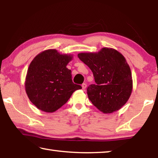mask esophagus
Masks as SVG:
<instances>
[{
    "label": "esophagus",
    "mask_w": 158,
    "mask_h": 158,
    "mask_svg": "<svg viewBox=\"0 0 158 158\" xmlns=\"http://www.w3.org/2000/svg\"><path fill=\"white\" fill-rule=\"evenodd\" d=\"M81 87H82V89L83 90H85V88H86V84H83L81 85Z\"/></svg>",
    "instance_id": "34e87169"
}]
</instances>
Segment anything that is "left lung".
<instances>
[{"instance_id":"obj_1","label":"left lung","mask_w":158,"mask_h":158,"mask_svg":"<svg viewBox=\"0 0 158 158\" xmlns=\"http://www.w3.org/2000/svg\"><path fill=\"white\" fill-rule=\"evenodd\" d=\"M78 57L94 76L95 84L87 89L93 105L105 114L121 109L132 90V73L123 56L114 49L105 47L98 53H80Z\"/></svg>"}]
</instances>
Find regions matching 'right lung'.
Wrapping results in <instances>:
<instances>
[{
  "label": "right lung",
  "mask_w": 158,
  "mask_h": 158,
  "mask_svg": "<svg viewBox=\"0 0 158 158\" xmlns=\"http://www.w3.org/2000/svg\"><path fill=\"white\" fill-rule=\"evenodd\" d=\"M73 56L60 54L56 49L39 53L32 60L26 77L25 89L29 100L40 110L54 112L81 89L74 84L71 70L66 68Z\"/></svg>",
  "instance_id": "1"
}]
</instances>
